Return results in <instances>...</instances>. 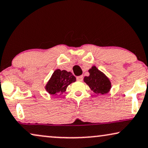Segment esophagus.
I'll return each mask as SVG.
<instances>
[{"label": "esophagus", "instance_id": "1", "mask_svg": "<svg viewBox=\"0 0 148 148\" xmlns=\"http://www.w3.org/2000/svg\"><path fill=\"white\" fill-rule=\"evenodd\" d=\"M83 79H84V77H83L82 75L77 77V80L79 81V82H82Z\"/></svg>", "mask_w": 148, "mask_h": 148}]
</instances>
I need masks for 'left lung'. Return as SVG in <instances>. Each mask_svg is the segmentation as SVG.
Listing matches in <instances>:
<instances>
[{
	"mask_svg": "<svg viewBox=\"0 0 148 148\" xmlns=\"http://www.w3.org/2000/svg\"><path fill=\"white\" fill-rule=\"evenodd\" d=\"M88 72L90 75L85 77L84 81L90 87L91 90L97 95L108 94L112 87L108 77L94 65L88 70Z\"/></svg>",
	"mask_w": 148,
	"mask_h": 148,
	"instance_id": "obj_1",
	"label": "left lung"
}]
</instances>
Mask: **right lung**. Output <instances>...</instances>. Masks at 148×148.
<instances>
[{"mask_svg": "<svg viewBox=\"0 0 148 148\" xmlns=\"http://www.w3.org/2000/svg\"><path fill=\"white\" fill-rule=\"evenodd\" d=\"M76 82V78L71 72L56 69L45 86L46 92L51 95L62 94L71 84Z\"/></svg>", "mask_w": 148, "mask_h": 148, "instance_id": "add662e5", "label": "right lung"}]
</instances>
